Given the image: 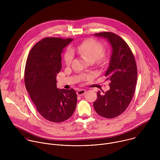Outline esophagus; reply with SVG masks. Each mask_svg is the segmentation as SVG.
Listing matches in <instances>:
<instances>
[{
  "instance_id": "obj_1",
  "label": "esophagus",
  "mask_w": 160,
  "mask_h": 160,
  "mask_svg": "<svg viewBox=\"0 0 160 160\" xmlns=\"http://www.w3.org/2000/svg\"><path fill=\"white\" fill-rule=\"evenodd\" d=\"M85 92H86L85 90H84V89H80V90H78L77 91V94L78 96H83V94H85Z\"/></svg>"
}]
</instances>
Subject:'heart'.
<instances>
[{
  "mask_svg": "<svg viewBox=\"0 0 160 160\" xmlns=\"http://www.w3.org/2000/svg\"><path fill=\"white\" fill-rule=\"evenodd\" d=\"M73 52H76L80 56L86 58L89 61L94 62L96 60L103 59L105 56L103 45L99 41L94 39H87L77 47L72 49ZM73 58V54L71 50L68 49L64 56V60L66 64H71Z\"/></svg>",
  "mask_w": 160,
  "mask_h": 160,
  "instance_id": "b5f03b06",
  "label": "heart"
}]
</instances>
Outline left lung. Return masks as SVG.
<instances>
[{
    "label": "left lung",
    "instance_id": "8db88e82",
    "mask_svg": "<svg viewBox=\"0 0 160 160\" xmlns=\"http://www.w3.org/2000/svg\"><path fill=\"white\" fill-rule=\"evenodd\" d=\"M108 40L112 48L109 67L105 73L110 81V89L101 94L98 91L94 107L98 115L106 118H115L130 104L135 89L138 68L133 54L125 41L112 32L95 33Z\"/></svg>",
    "mask_w": 160,
    "mask_h": 160
}]
</instances>
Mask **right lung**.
Returning a JSON list of instances; mask_svg holds the SVG:
<instances>
[{
    "mask_svg": "<svg viewBox=\"0 0 160 160\" xmlns=\"http://www.w3.org/2000/svg\"><path fill=\"white\" fill-rule=\"evenodd\" d=\"M72 38L47 37L31 49L25 66L26 88L37 110L47 120L62 122L73 114L77 96L75 91L59 89L56 76L61 70V53Z\"/></svg>",
    "mask_w": 160,
    "mask_h": 160,
    "instance_id": "1",
    "label": "right lung"
}]
</instances>
